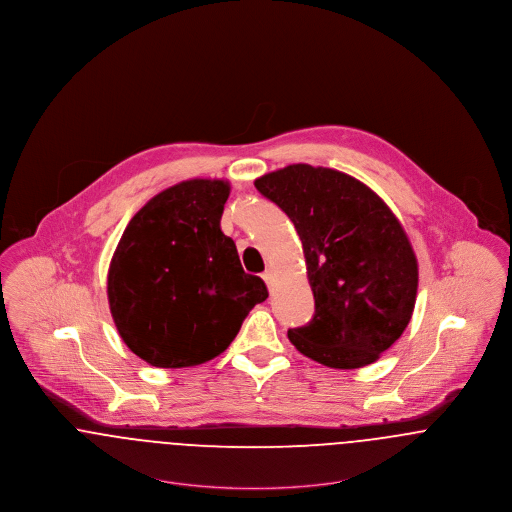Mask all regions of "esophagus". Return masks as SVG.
<instances>
[{
  "instance_id": "1",
  "label": "esophagus",
  "mask_w": 512,
  "mask_h": 512,
  "mask_svg": "<svg viewBox=\"0 0 512 512\" xmlns=\"http://www.w3.org/2000/svg\"><path fill=\"white\" fill-rule=\"evenodd\" d=\"M263 280L267 282V286L271 288L272 282H274V272L271 269H267V271L263 272Z\"/></svg>"
}]
</instances>
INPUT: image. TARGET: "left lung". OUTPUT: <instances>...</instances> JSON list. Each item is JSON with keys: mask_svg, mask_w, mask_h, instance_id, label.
I'll use <instances>...</instances> for the list:
<instances>
[{"mask_svg": "<svg viewBox=\"0 0 512 512\" xmlns=\"http://www.w3.org/2000/svg\"><path fill=\"white\" fill-rule=\"evenodd\" d=\"M294 222L315 298L313 319L288 338L334 369L379 360L406 331L418 294V259L385 201L338 170L292 164L255 180Z\"/></svg>", "mask_w": 512, "mask_h": 512, "instance_id": "obj_1", "label": "left lung"}]
</instances>
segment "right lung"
I'll use <instances>...</instances> for the list:
<instances>
[{
    "label": "right lung",
    "instance_id": "right-lung-1",
    "mask_svg": "<svg viewBox=\"0 0 512 512\" xmlns=\"http://www.w3.org/2000/svg\"><path fill=\"white\" fill-rule=\"evenodd\" d=\"M230 195L224 180L172 185L137 212L114 251L108 301L121 340L154 367H191L216 358L247 313L269 298L243 272L220 230Z\"/></svg>",
    "mask_w": 512,
    "mask_h": 512
}]
</instances>
